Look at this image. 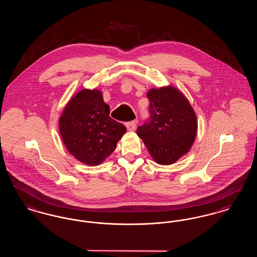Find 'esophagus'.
<instances>
[{
  "label": "esophagus",
  "instance_id": "34e87169",
  "mask_svg": "<svg viewBox=\"0 0 257 257\" xmlns=\"http://www.w3.org/2000/svg\"><path fill=\"white\" fill-rule=\"evenodd\" d=\"M136 126H137V121L136 120L126 123V127H127L128 131H134L135 129H136Z\"/></svg>",
  "mask_w": 257,
  "mask_h": 257
}]
</instances>
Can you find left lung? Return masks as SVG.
Instances as JSON below:
<instances>
[{"instance_id":"left-lung-1","label":"left lung","mask_w":257,"mask_h":257,"mask_svg":"<svg viewBox=\"0 0 257 257\" xmlns=\"http://www.w3.org/2000/svg\"><path fill=\"white\" fill-rule=\"evenodd\" d=\"M147 98L150 119L137 129V134L157 164H174L189 152L196 140V112L174 86L151 88Z\"/></svg>"}]
</instances>
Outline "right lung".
<instances>
[{
    "label": "right lung",
    "instance_id": "right-lung-1",
    "mask_svg": "<svg viewBox=\"0 0 257 257\" xmlns=\"http://www.w3.org/2000/svg\"><path fill=\"white\" fill-rule=\"evenodd\" d=\"M109 114L110 106L96 88H83L64 107L59 119L61 140L68 152L81 163L102 164L125 134L126 127Z\"/></svg>",
    "mask_w": 257,
    "mask_h": 257
}]
</instances>
